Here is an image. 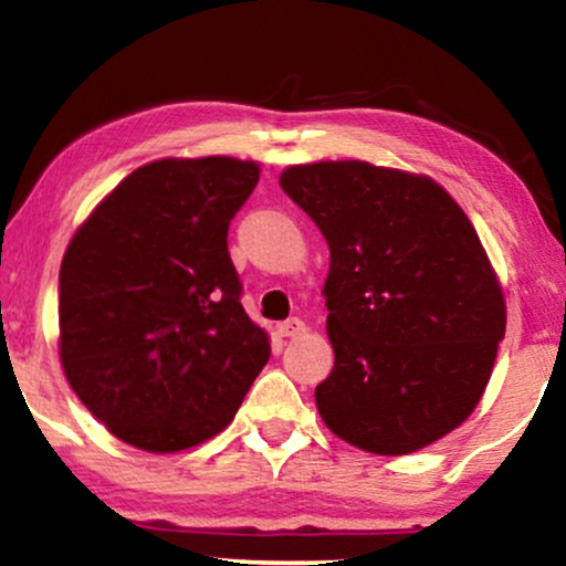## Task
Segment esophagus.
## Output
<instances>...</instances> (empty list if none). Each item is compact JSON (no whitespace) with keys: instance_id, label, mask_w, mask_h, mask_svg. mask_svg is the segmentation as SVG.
Wrapping results in <instances>:
<instances>
[{"instance_id":"1","label":"esophagus","mask_w":566,"mask_h":566,"mask_svg":"<svg viewBox=\"0 0 566 566\" xmlns=\"http://www.w3.org/2000/svg\"><path fill=\"white\" fill-rule=\"evenodd\" d=\"M305 331V323L300 321V318H290V321H284V323H279L276 326V334L279 336H287V338H292V336H300Z\"/></svg>"}]
</instances>
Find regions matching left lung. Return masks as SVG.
<instances>
[{
    "instance_id": "8db88e82",
    "label": "left lung",
    "mask_w": 566,
    "mask_h": 566,
    "mask_svg": "<svg viewBox=\"0 0 566 566\" xmlns=\"http://www.w3.org/2000/svg\"><path fill=\"white\" fill-rule=\"evenodd\" d=\"M279 186L331 251L326 427L378 455L440 440L476 409L507 321L469 217L434 180L359 160L292 165Z\"/></svg>"
}]
</instances>
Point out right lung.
Segmentation results:
<instances>
[{"mask_svg": "<svg viewBox=\"0 0 566 566\" xmlns=\"http://www.w3.org/2000/svg\"><path fill=\"white\" fill-rule=\"evenodd\" d=\"M255 184L259 165L232 157L149 163L66 248L64 375L134 448L176 453L222 432L269 361L228 251L230 220Z\"/></svg>", "mask_w": 566, "mask_h": 566, "instance_id": "right-lung-1", "label": "right lung"}]
</instances>
